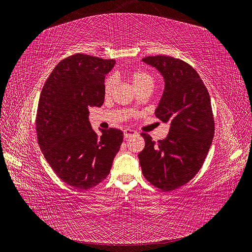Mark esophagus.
I'll return each instance as SVG.
<instances>
[{
    "label": "esophagus",
    "mask_w": 252,
    "mask_h": 252,
    "mask_svg": "<svg viewBox=\"0 0 252 252\" xmlns=\"http://www.w3.org/2000/svg\"><path fill=\"white\" fill-rule=\"evenodd\" d=\"M134 134H136V131L132 130V129H125V130H124L125 138H129V136H132Z\"/></svg>",
    "instance_id": "obj_1"
}]
</instances>
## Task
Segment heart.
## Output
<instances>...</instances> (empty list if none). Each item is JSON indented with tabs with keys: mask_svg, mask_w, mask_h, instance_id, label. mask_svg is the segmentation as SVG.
<instances>
[{
	"mask_svg": "<svg viewBox=\"0 0 252 252\" xmlns=\"http://www.w3.org/2000/svg\"><path fill=\"white\" fill-rule=\"evenodd\" d=\"M128 79L131 82L132 85L138 89V91L149 88L151 89L154 86V77L144 70H133L128 73ZM116 86V82L112 78H108L105 82L104 86V93L105 95L108 96L112 94V91Z\"/></svg>",
	"mask_w": 252,
	"mask_h": 252,
	"instance_id": "obj_1",
	"label": "heart"
}]
</instances>
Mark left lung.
I'll return each mask as SVG.
<instances>
[{
	"label": "left lung",
	"instance_id": "obj_1",
	"mask_svg": "<svg viewBox=\"0 0 252 252\" xmlns=\"http://www.w3.org/2000/svg\"><path fill=\"white\" fill-rule=\"evenodd\" d=\"M142 61L163 75L165 88L156 116L170 127L158 142L141 134L145 148L139 154L140 165L149 183L171 191L193 179L207 157L215 135L210 96L199 73L184 61L167 56Z\"/></svg>",
	"mask_w": 252,
	"mask_h": 252
}]
</instances>
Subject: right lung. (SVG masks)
Returning a JSON list of instances; mask_svg holds the SVG:
<instances>
[{
  "label": "right lung",
  "instance_id": "add662e5",
  "mask_svg": "<svg viewBox=\"0 0 252 252\" xmlns=\"http://www.w3.org/2000/svg\"><path fill=\"white\" fill-rule=\"evenodd\" d=\"M114 60L78 53L55 67L45 82L36 112L37 143L52 170L81 190L96 186L109 174L123 142L116 128L98 135L89 108L104 103V81Z\"/></svg>",
  "mask_w": 252,
  "mask_h": 252
}]
</instances>
